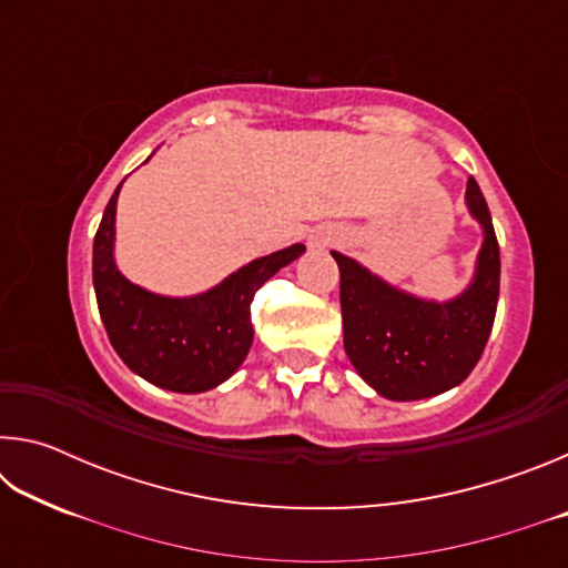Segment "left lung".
<instances>
[{
  "label": "left lung",
  "instance_id": "1",
  "mask_svg": "<svg viewBox=\"0 0 568 568\" xmlns=\"http://www.w3.org/2000/svg\"><path fill=\"white\" fill-rule=\"evenodd\" d=\"M466 207L484 230L464 293L430 301L383 281L333 250L341 271L343 345L358 376L388 400H420L456 388L476 368L494 328L501 257L491 213L474 178Z\"/></svg>",
  "mask_w": 568,
  "mask_h": 568
}]
</instances>
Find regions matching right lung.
<instances>
[{
  "mask_svg": "<svg viewBox=\"0 0 568 568\" xmlns=\"http://www.w3.org/2000/svg\"><path fill=\"white\" fill-rule=\"evenodd\" d=\"M120 187L122 182L104 207L92 247L94 295L112 348L152 386L175 393L215 388L243 365L253 345L250 303L257 287L301 257L305 245L295 243L255 257L205 293L185 297L152 293L128 281L114 263Z\"/></svg>",
  "mask_w": 568,
  "mask_h": 568,
  "instance_id": "add662e5",
  "label": "right lung"
}]
</instances>
